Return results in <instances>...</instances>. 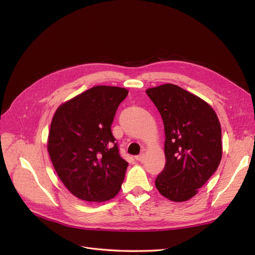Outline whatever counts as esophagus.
<instances>
[{
    "instance_id": "esophagus-1",
    "label": "esophagus",
    "mask_w": 255,
    "mask_h": 255,
    "mask_svg": "<svg viewBox=\"0 0 255 255\" xmlns=\"http://www.w3.org/2000/svg\"><path fill=\"white\" fill-rule=\"evenodd\" d=\"M144 158H145V154H144V152H141V154H139L138 156L135 157V159H136L137 161H139V162H143V161H144Z\"/></svg>"
}]
</instances>
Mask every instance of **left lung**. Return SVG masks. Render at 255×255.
Returning a JSON list of instances; mask_svg holds the SVG:
<instances>
[{"instance_id": "8db88e82", "label": "left lung", "mask_w": 255, "mask_h": 255, "mask_svg": "<svg viewBox=\"0 0 255 255\" xmlns=\"http://www.w3.org/2000/svg\"><path fill=\"white\" fill-rule=\"evenodd\" d=\"M164 124L165 167L155 185L163 197L185 202L195 197L220 164L222 129L205 100L172 84L146 90Z\"/></svg>"}]
</instances>
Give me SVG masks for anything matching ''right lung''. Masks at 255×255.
Listing matches in <instances>:
<instances>
[{
    "mask_svg": "<svg viewBox=\"0 0 255 255\" xmlns=\"http://www.w3.org/2000/svg\"><path fill=\"white\" fill-rule=\"evenodd\" d=\"M128 91L96 86L60 105L47 149L57 176L76 198L106 202L120 191L128 163L119 155L111 126Z\"/></svg>",
    "mask_w": 255,
    "mask_h": 255,
    "instance_id": "right-lung-1",
    "label": "right lung"
}]
</instances>
